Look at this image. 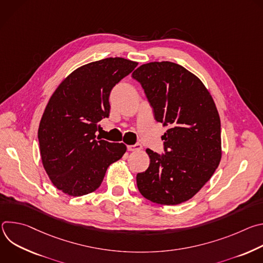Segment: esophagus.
<instances>
[{"mask_svg":"<svg viewBox=\"0 0 263 263\" xmlns=\"http://www.w3.org/2000/svg\"><path fill=\"white\" fill-rule=\"evenodd\" d=\"M127 147H128L129 151L136 152V151H139V149L142 148V145L140 143H135V144H132V145H128Z\"/></svg>","mask_w":263,"mask_h":263,"instance_id":"1","label":"esophagus"}]
</instances>
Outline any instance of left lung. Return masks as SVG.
<instances>
[{"instance_id": "8db88e82", "label": "left lung", "mask_w": 263, "mask_h": 263, "mask_svg": "<svg viewBox=\"0 0 263 263\" xmlns=\"http://www.w3.org/2000/svg\"><path fill=\"white\" fill-rule=\"evenodd\" d=\"M132 77L144 89L157 122L168 126L162 135L165 154L146 148L149 165L136 176L139 193L160 205L192 199L211 178L221 158L220 120L203 82L170 61L137 67Z\"/></svg>"}]
</instances>
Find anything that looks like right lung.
Instances as JSON below:
<instances>
[{
	"instance_id": "right-lung-1",
	"label": "right lung",
	"mask_w": 263,
	"mask_h": 263,
	"mask_svg": "<svg viewBox=\"0 0 263 263\" xmlns=\"http://www.w3.org/2000/svg\"><path fill=\"white\" fill-rule=\"evenodd\" d=\"M137 64L121 57L87 63L70 72L50 98L39 141L43 165L57 190L71 197L95 192L108 166L126 153V144L98 140L96 132L109 117L111 89Z\"/></svg>"
}]
</instances>
